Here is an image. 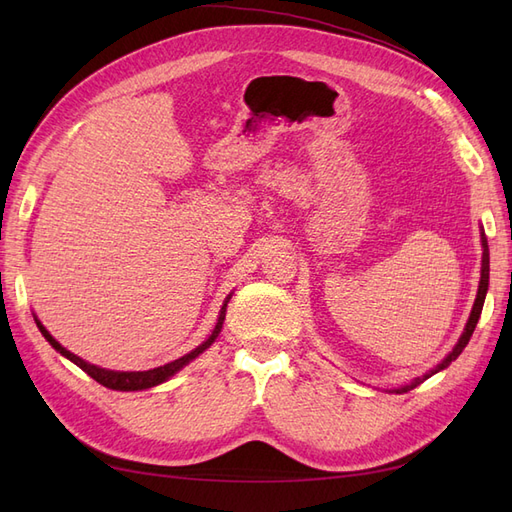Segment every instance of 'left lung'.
Masks as SVG:
<instances>
[{"label":"left lung","mask_w":512,"mask_h":512,"mask_svg":"<svg viewBox=\"0 0 512 512\" xmlns=\"http://www.w3.org/2000/svg\"><path fill=\"white\" fill-rule=\"evenodd\" d=\"M483 267H480V284H478V294H476V301H474V307H472V314H470V320H468V324H466V329H463V335L459 337V342H457V346L453 348V352L446 356V359L436 367V369H431L429 374H425L423 378H416V380H412L410 384H406V386H401V389H397V393H408V391H412V389H416L418 384L421 382H425L427 378H431L433 374H438L440 369H444V367H448L451 365L457 356L463 352V348L468 346V342H470V337H472V333H474V329H476V322H478V318H480V312H483V303H485V294H487V288H489V247H487V239H485V235H483Z\"/></svg>","instance_id":"8db88e82"}]
</instances>
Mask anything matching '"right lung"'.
<instances>
[{
	"mask_svg": "<svg viewBox=\"0 0 512 512\" xmlns=\"http://www.w3.org/2000/svg\"><path fill=\"white\" fill-rule=\"evenodd\" d=\"M226 303H228V301H226ZM226 303L222 305V312H220L218 324H215V329H213V333L209 335L207 342H203L198 348H194L190 354L181 356V359H177V361H173V363H166V365L156 367V369H149V371H111V369H102V367L91 365V363L79 359V356L72 354L70 350H66L59 342H55L53 335L42 327V322L36 320V324H38V329H40V333L44 335L46 342H49L59 354H64L66 359H70L74 365H79V367L85 371V374H89L96 382H100L102 386H106V389H115V391H141V389H151V386H156V384L168 380L170 376L177 374V371H179L183 365H188L192 359H196V356H198L200 352H205V350L215 342V337L220 335L224 318H226Z\"/></svg>",
	"mask_w": 512,
	"mask_h": 512,
	"instance_id": "1",
	"label": "right lung"
}]
</instances>
